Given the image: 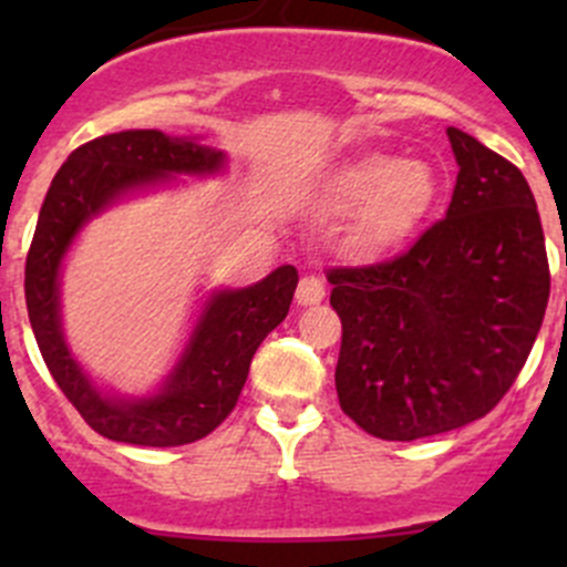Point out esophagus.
<instances>
[{"label": "esophagus", "instance_id": "obj_1", "mask_svg": "<svg viewBox=\"0 0 567 567\" xmlns=\"http://www.w3.org/2000/svg\"><path fill=\"white\" fill-rule=\"evenodd\" d=\"M323 296H326L323 277H318V274H307V277H301L299 288H296V301H299V305H318Z\"/></svg>", "mask_w": 567, "mask_h": 567}]
</instances>
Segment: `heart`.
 Segmentation results:
<instances>
[{"label": "heart", "mask_w": 567, "mask_h": 567, "mask_svg": "<svg viewBox=\"0 0 567 567\" xmlns=\"http://www.w3.org/2000/svg\"><path fill=\"white\" fill-rule=\"evenodd\" d=\"M337 205L353 210V249L379 255L403 241L431 214L439 181L431 164L368 156L334 177Z\"/></svg>", "instance_id": "heart-1"}]
</instances>
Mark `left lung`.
Masks as SVG:
<instances>
[{
    "label": "left lung",
    "instance_id": "obj_1",
    "mask_svg": "<svg viewBox=\"0 0 567 567\" xmlns=\"http://www.w3.org/2000/svg\"><path fill=\"white\" fill-rule=\"evenodd\" d=\"M447 136L458 162L447 216L392 260L326 271L342 320L340 409L386 442L488 414L522 373L551 288L527 177L474 136Z\"/></svg>",
    "mask_w": 567,
    "mask_h": 567
}]
</instances>
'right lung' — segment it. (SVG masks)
Masks as SVG:
<instances>
[{"instance_id":"1","label":"right lung","mask_w":567,"mask_h":567,"mask_svg":"<svg viewBox=\"0 0 567 567\" xmlns=\"http://www.w3.org/2000/svg\"><path fill=\"white\" fill-rule=\"evenodd\" d=\"M221 167L225 153L214 147L162 131H120L76 147L43 199L27 251V312L51 379L84 422L112 442L181 447L216 431L236 409L257 346L290 310L299 285L293 266H279L251 288L214 293L164 390L142 400L106 398L68 351L60 329V266L84 221L125 192Z\"/></svg>"}]
</instances>
